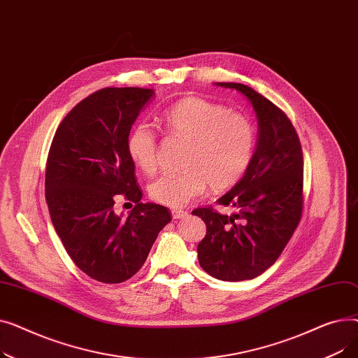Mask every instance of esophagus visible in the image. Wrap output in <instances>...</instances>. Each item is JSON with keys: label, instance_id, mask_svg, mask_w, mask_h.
Returning a JSON list of instances; mask_svg holds the SVG:
<instances>
[{"label": "esophagus", "instance_id": "obj_1", "mask_svg": "<svg viewBox=\"0 0 358 358\" xmlns=\"http://www.w3.org/2000/svg\"><path fill=\"white\" fill-rule=\"evenodd\" d=\"M171 213H173V219H174V220H178V219H182V217H185V216H189V212L178 210V209H174Z\"/></svg>", "mask_w": 358, "mask_h": 358}]
</instances>
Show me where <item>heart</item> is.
<instances>
[{"label":"heart","instance_id":"heart-1","mask_svg":"<svg viewBox=\"0 0 358 358\" xmlns=\"http://www.w3.org/2000/svg\"><path fill=\"white\" fill-rule=\"evenodd\" d=\"M162 123L169 136L187 142L180 171L164 173L149 185V196L166 208H184L208 185L213 192L228 189L251 164L255 129L242 113L200 97H185L164 111ZM126 149L141 171L149 176L157 171L158 139L148 123L130 129Z\"/></svg>","mask_w":358,"mask_h":358}]
</instances>
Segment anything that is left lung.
<instances>
[{"label":"left lung","mask_w":358,"mask_h":358,"mask_svg":"<svg viewBox=\"0 0 358 358\" xmlns=\"http://www.w3.org/2000/svg\"><path fill=\"white\" fill-rule=\"evenodd\" d=\"M245 96L258 120V141L243 177L217 204L199 208L206 223L197 245L201 268L223 281L251 280L270 268L293 236L303 209V152L296 129L275 104L248 85L216 83Z\"/></svg>","instance_id":"left-lung-1"}]
</instances>
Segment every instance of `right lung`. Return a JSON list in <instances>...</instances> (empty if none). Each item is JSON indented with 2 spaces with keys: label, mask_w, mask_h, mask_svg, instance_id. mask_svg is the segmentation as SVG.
<instances>
[{
  "label": "right lung",
  "mask_w": 358,
  "mask_h": 358,
  "mask_svg": "<svg viewBox=\"0 0 358 358\" xmlns=\"http://www.w3.org/2000/svg\"><path fill=\"white\" fill-rule=\"evenodd\" d=\"M154 90L108 87L75 106L53 136L46 162V203L56 234L81 271L101 283H123L145 264L171 212L142 203L126 139ZM119 194L136 203L114 213Z\"/></svg>",
  "instance_id": "obj_1"
}]
</instances>
